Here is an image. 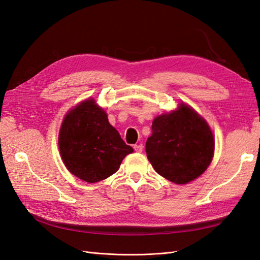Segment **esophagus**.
Wrapping results in <instances>:
<instances>
[{"instance_id":"esophagus-1","label":"esophagus","mask_w":260,"mask_h":260,"mask_svg":"<svg viewBox=\"0 0 260 260\" xmlns=\"http://www.w3.org/2000/svg\"><path fill=\"white\" fill-rule=\"evenodd\" d=\"M133 148H135V151H136L137 153H142V151H143V145H142V144H137V145L133 146Z\"/></svg>"}]
</instances>
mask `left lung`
<instances>
[{
	"instance_id": "obj_1",
	"label": "left lung",
	"mask_w": 260,
	"mask_h": 260,
	"mask_svg": "<svg viewBox=\"0 0 260 260\" xmlns=\"http://www.w3.org/2000/svg\"><path fill=\"white\" fill-rule=\"evenodd\" d=\"M146 141L147 159L157 174L176 184H186L203 175L215 153L207 121L184 103L153 120Z\"/></svg>"
}]
</instances>
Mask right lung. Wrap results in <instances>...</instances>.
Wrapping results in <instances>:
<instances>
[{"label":"right lung","mask_w":260,"mask_h":260,"mask_svg":"<svg viewBox=\"0 0 260 260\" xmlns=\"http://www.w3.org/2000/svg\"><path fill=\"white\" fill-rule=\"evenodd\" d=\"M58 147L66 168L89 183L114 175L124 157L133 152L93 99L80 102L65 115Z\"/></svg>","instance_id":"right-lung-1"}]
</instances>
